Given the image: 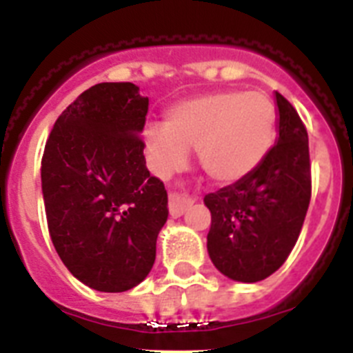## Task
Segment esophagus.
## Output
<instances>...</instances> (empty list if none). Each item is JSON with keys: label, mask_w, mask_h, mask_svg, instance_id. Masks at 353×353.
Instances as JSON below:
<instances>
[{"label": "esophagus", "mask_w": 353, "mask_h": 353, "mask_svg": "<svg viewBox=\"0 0 353 353\" xmlns=\"http://www.w3.org/2000/svg\"><path fill=\"white\" fill-rule=\"evenodd\" d=\"M191 199L185 198V196H180L176 192L170 194V203H168V208H170L171 217H180L187 212V208L191 207Z\"/></svg>", "instance_id": "obj_1"}]
</instances>
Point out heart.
Returning <instances> with one entry per match:
<instances>
[{
  "instance_id": "obj_1",
  "label": "heart",
  "mask_w": 353,
  "mask_h": 353,
  "mask_svg": "<svg viewBox=\"0 0 353 353\" xmlns=\"http://www.w3.org/2000/svg\"><path fill=\"white\" fill-rule=\"evenodd\" d=\"M277 136V111L260 92H219L171 108L164 125L145 130L152 170L170 176L182 170L187 150L198 152L205 173L217 183H235L256 171Z\"/></svg>"
}]
</instances>
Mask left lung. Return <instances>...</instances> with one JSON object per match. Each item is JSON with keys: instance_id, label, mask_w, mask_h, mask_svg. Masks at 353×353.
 <instances>
[{"instance_id": "left-lung-1", "label": "left lung", "mask_w": 353, "mask_h": 353, "mask_svg": "<svg viewBox=\"0 0 353 353\" xmlns=\"http://www.w3.org/2000/svg\"><path fill=\"white\" fill-rule=\"evenodd\" d=\"M279 138L256 171L205 196L212 214L207 248L230 279L272 276L297 244L311 199L310 143L304 121L276 92Z\"/></svg>"}]
</instances>
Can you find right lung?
Instances as JSON below:
<instances>
[{"mask_svg":"<svg viewBox=\"0 0 353 353\" xmlns=\"http://www.w3.org/2000/svg\"><path fill=\"white\" fill-rule=\"evenodd\" d=\"M148 99L132 83H99L58 117L42 155L49 235L72 276L127 292L148 276L168 192L145 161Z\"/></svg>","mask_w":353,"mask_h":353,"instance_id":"1","label":"right lung"}]
</instances>
